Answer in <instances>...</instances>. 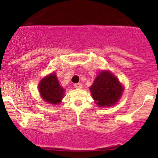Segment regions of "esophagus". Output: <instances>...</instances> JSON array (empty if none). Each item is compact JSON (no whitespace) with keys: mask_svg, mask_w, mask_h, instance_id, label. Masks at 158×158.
Listing matches in <instances>:
<instances>
[{"mask_svg":"<svg viewBox=\"0 0 158 158\" xmlns=\"http://www.w3.org/2000/svg\"><path fill=\"white\" fill-rule=\"evenodd\" d=\"M73 86H74V88H76V89H81V88H82V84L81 83H76L73 85Z\"/></svg>","mask_w":158,"mask_h":158,"instance_id":"obj_1","label":"esophagus"}]
</instances>
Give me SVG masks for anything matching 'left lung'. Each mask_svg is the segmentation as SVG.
<instances>
[{
  "instance_id": "obj_1",
  "label": "left lung",
  "mask_w": 158,
  "mask_h": 158,
  "mask_svg": "<svg viewBox=\"0 0 158 158\" xmlns=\"http://www.w3.org/2000/svg\"><path fill=\"white\" fill-rule=\"evenodd\" d=\"M123 90L120 82L107 71L100 73L90 88L93 98L99 107H110L115 104L120 98Z\"/></svg>"
}]
</instances>
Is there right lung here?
Here are the masks:
<instances>
[{
	"label": "right lung",
	"instance_id": "obj_1",
	"mask_svg": "<svg viewBox=\"0 0 158 158\" xmlns=\"http://www.w3.org/2000/svg\"><path fill=\"white\" fill-rule=\"evenodd\" d=\"M39 89L42 98L50 104H58L63 98L64 89L59 85L58 78L54 73L43 78L40 81Z\"/></svg>",
	"mask_w": 158,
	"mask_h": 158
}]
</instances>
